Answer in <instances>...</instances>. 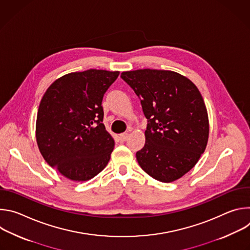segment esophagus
Masks as SVG:
<instances>
[{
  "mask_svg": "<svg viewBox=\"0 0 250 250\" xmlns=\"http://www.w3.org/2000/svg\"><path fill=\"white\" fill-rule=\"evenodd\" d=\"M127 137H128V133L127 132H124V133L120 134V139L122 141H125L127 139Z\"/></svg>",
  "mask_w": 250,
  "mask_h": 250,
  "instance_id": "esophagus-1",
  "label": "esophagus"
}]
</instances>
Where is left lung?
<instances>
[{"label": "left lung", "instance_id": "8db88e82", "mask_svg": "<svg viewBox=\"0 0 250 250\" xmlns=\"http://www.w3.org/2000/svg\"><path fill=\"white\" fill-rule=\"evenodd\" d=\"M121 77L140 99L147 119L146 145L136 152L139 166L160 182L179 179L196 165L208 144V118L200 91L169 70L139 69Z\"/></svg>", "mask_w": 250, "mask_h": 250}]
</instances>
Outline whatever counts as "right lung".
I'll use <instances>...</instances> for the list:
<instances>
[{"instance_id":"right-lung-1","label":"right lung","mask_w":250,"mask_h":250,"mask_svg":"<svg viewBox=\"0 0 250 250\" xmlns=\"http://www.w3.org/2000/svg\"><path fill=\"white\" fill-rule=\"evenodd\" d=\"M119 74L97 69L66 74L41 101L35 128L40 151L70 180H90L110 161L115 140L103 124L102 101Z\"/></svg>"}]
</instances>
